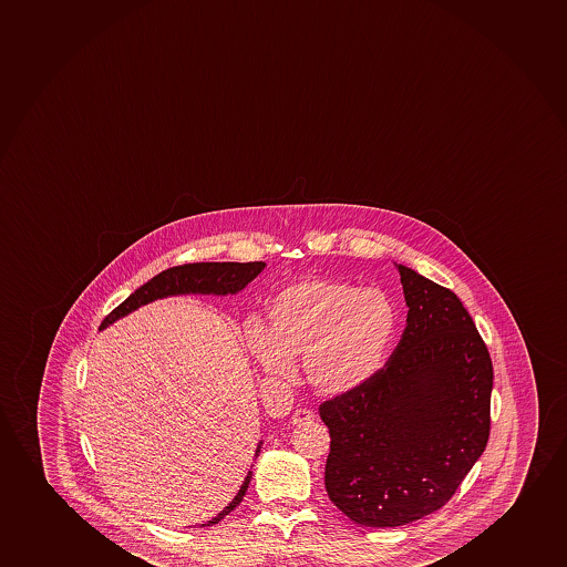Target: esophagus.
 Masks as SVG:
<instances>
[{
	"label": "esophagus",
	"mask_w": 567,
	"mask_h": 567,
	"mask_svg": "<svg viewBox=\"0 0 567 567\" xmlns=\"http://www.w3.org/2000/svg\"><path fill=\"white\" fill-rule=\"evenodd\" d=\"M316 420V414L312 411H308V409H299V411L295 412L293 417H291V422L295 425H299V423L312 422Z\"/></svg>",
	"instance_id": "34e87169"
}]
</instances>
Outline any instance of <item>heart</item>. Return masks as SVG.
<instances>
[{
  "mask_svg": "<svg viewBox=\"0 0 567 567\" xmlns=\"http://www.w3.org/2000/svg\"><path fill=\"white\" fill-rule=\"evenodd\" d=\"M395 329L398 313L384 291L308 278L274 297L267 331L254 327L248 344L260 369L281 380L293 378V359H305L310 384L337 398L377 377Z\"/></svg>",
  "mask_w": 567,
  "mask_h": 567,
  "instance_id": "1",
  "label": "heart"
}]
</instances>
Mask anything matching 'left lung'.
<instances>
[{"label": "left lung", "mask_w": 567, "mask_h": 567, "mask_svg": "<svg viewBox=\"0 0 567 567\" xmlns=\"http://www.w3.org/2000/svg\"><path fill=\"white\" fill-rule=\"evenodd\" d=\"M398 270L409 313L395 352L367 384L319 404L327 495L369 527L446 505L489 436L494 369L473 319L446 287Z\"/></svg>", "instance_id": "left-lung-1"}]
</instances>
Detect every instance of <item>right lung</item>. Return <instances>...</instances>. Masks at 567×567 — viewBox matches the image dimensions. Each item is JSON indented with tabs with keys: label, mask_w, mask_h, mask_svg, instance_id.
I'll return each instance as SVG.
<instances>
[{
	"label": "right lung",
	"mask_w": 567,
	"mask_h": 567,
	"mask_svg": "<svg viewBox=\"0 0 567 567\" xmlns=\"http://www.w3.org/2000/svg\"><path fill=\"white\" fill-rule=\"evenodd\" d=\"M265 267L267 265L262 260H255V262H190V265L168 268L164 272L156 274L155 278H151L147 284L136 289L110 316H105L100 329H105L113 321L128 316L147 302L172 297V295H236L248 286L249 281L255 280ZM260 444L262 441L257 444L255 457L259 456ZM251 475L254 473L249 471L238 494L235 495V499L228 503L227 507L223 508L221 513L212 518L208 524H203V527L214 526L217 522H221L230 511H235L240 505L244 495L248 492Z\"/></svg>",
	"instance_id": "obj_1"
}]
</instances>
